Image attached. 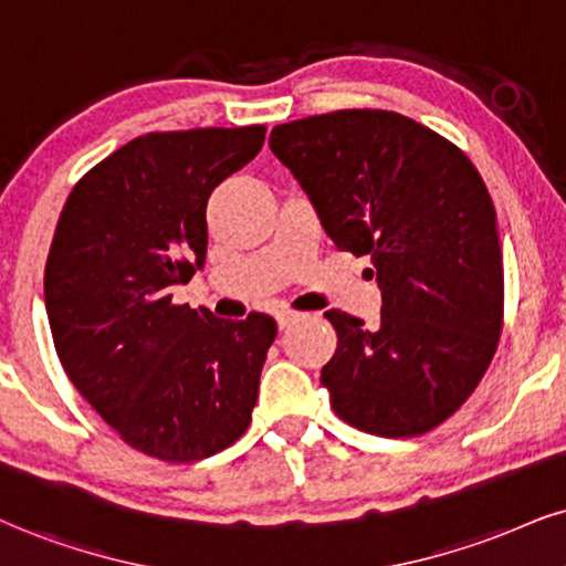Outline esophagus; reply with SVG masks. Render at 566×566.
I'll return each mask as SVG.
<instances>
[{
	"instance_id": "1",
	"label": "esophagus",
	"mask_w": 566,
	"mask_h": 566,
	"mask_svg": "<svg viewBox=\"0 0 566 566\" xmlns=\"http://www.w3.org/2000/svg\"><path fill=\"white\" fill-rule=\"evenodd\" d=\"M296 317H298L296 312H291V310H283V312H277V315H275V319H277V327H281V331H283V327H289L291 323H294Z\"/></svg>"
}]
</instances>
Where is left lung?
I'll list each match as a JSON object with an SVG mask.
<instances>
[{
  "mask_svg": "<svg viewBox=\"0 0 566 566\" xmlns=\"http://www.w3.org/2000/svg\"><path fill=\"white\" fill-rule=\"evenodd\" d=\"M294 172L340 251L367 254L380 325L331 310L338 348L323 386L340 420L382 438L438 428L496 354L504 260L491 193L436 130L386 109H338L275 125Z\"/></svg>",
  "mask_w": 566,
  "mask_h": 566,
  "instance_id": "1",
  "label": "left lung"
}]
</instances>
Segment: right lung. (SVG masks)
Returning <instances> with one entry per match:
<instances>
[{"mask_svg":"<svg viewBox=\"0 0 566 566\" xmlns=\"http://www.w3.org/2000/svg\"><path fill=\"white\" fill-rule=\"evenodd\" d=\"M264 125L146 134L91 167L62 207L44 270L67 378L125 443L163 462L212 457L247 432L270 315L172 304L207 256V201L256 157Z\"/></svg>","mask_w":566,"mask_h":566,"instance_id":"1","label":"right lung"}]
</instances>
